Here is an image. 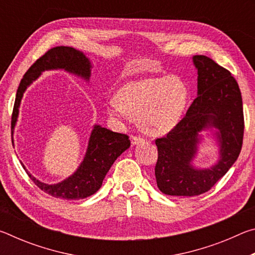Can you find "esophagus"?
I'll return each mask as SVG.
<instances>
[{
    "label": "esophagus",
    "instance_id": "esophagus-1",
    "mask_svg": "<svg viewBox=\"0 0 255 255\" xmlns=\"http://www.w3.org/2000/svg\"><path fill=\"white\" fill-rule=\"evenodd\" d=\"M144 139L141 137H136V136H133V137H131V145L132 146H136V145H139V144H141V143H144Z\"/></svg>",
    "mask_w": 255,
    "mask_h": 255
}]
</instances>
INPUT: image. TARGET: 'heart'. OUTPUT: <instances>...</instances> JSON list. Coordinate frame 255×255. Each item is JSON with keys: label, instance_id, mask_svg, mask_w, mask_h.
Here are the masks:
<instances>
[{"label": "heart", "instance_id": "heart-1", "mask_svg": "<svg viewBox=\"0 0 255 255\" xmlns=\"http://www.w3.org/2000/svg\"><path fill=\"white\" fill-rule=\"evenodd\" d=\"M189 100V89L183 80L146 77L125 83L106 103L112 117L138 119L141 130L149 135L169 132L180 122Z\"/></svg>", "mask_w": 255, "mask_h": 255}]
</instances>
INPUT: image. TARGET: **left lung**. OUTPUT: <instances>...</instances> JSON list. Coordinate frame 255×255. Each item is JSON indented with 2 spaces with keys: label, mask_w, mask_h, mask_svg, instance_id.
I'll return each instance as SVG.
<instances>
[{
  "label": "left lung",
  "mask_w": 255,
  "mask_h": 255,
  "mask_svg": "<svg viewBox=\"0 0 255 255\" xmlns=\"http://www.w3.org/2000/svg\"><path fill=\"white\" fill-rule=\"evenodd\" d=\"M192 62L198 97L185 117L165 137L155 140L156 183L167 196L195 197L208 191L236 162L243 144V102L236 80L207 56H193ZM205 132L213 136L219 158L200 169L193 162Z\"/></svg>",
  "instance_id": "1"
}]
</instances>
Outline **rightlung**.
I'll list each match as a JSON object with an SVG mask.
<instances>
[{"label": "right lung", "instance_id": "right-lung-1", "mask_svg": "<svg viewBox=\"0 0 255 255\" xmlns=\"http://www.w3.org/2000/svg\"><path fill=\"white\" fill-rule=\"evenodd\" d=\"M92 62L84 53L73 47L60 46L51 48L41 56L23 75L16 91V97L12 114L11 131L12 144L14 145L13 133L16 122L19 117V108L23 94L34 81L39 79L42 72L46 71H65L72 75L81 77L86 83L90 82L92 71ZM130 140L125 133L114 132L109 129L103 128L101 125L96 124L90 133L88 148H86L83 161L77 166L76 171L68 178L58 183L48 184L41 182L30 173L22 164L34 184L48 195L63 198L67 200L84 199L96 193L101 188L103 179L112 164L115 163L125 150L129 148Z\"/></svg>", "mask_w": 255, "mask_h": 255}]
</instances>
